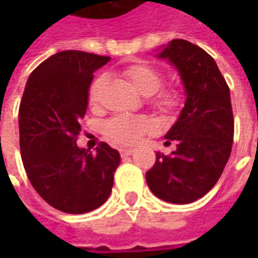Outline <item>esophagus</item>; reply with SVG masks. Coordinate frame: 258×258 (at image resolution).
Listing matches in <instances>:
<instances>
[{"mask_svg":"<svg viewBox=\"0 0 258 258\" xmlns=\"http://www.w3.org/2000/svg\"><path fill=\"white\" fill-rule=\"evenodd\" d=\"M133 153H134V151H133V149H125V148H123V149H120V155H121V157L131 156Z\"/></svg>","mask_w":258,"mask_h":258,"instance_id":"esophagus-1","label":"esophagus"}]
</instances>
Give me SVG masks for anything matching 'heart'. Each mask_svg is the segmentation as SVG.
Segmentation results:
<instances>
[{
	"instance_id": "heart-1",
	"label": "heart",
	"mask_w": 258,
	"mask_h": 258,
	"mask_svg": "<svg viewBox=\"0 0 258 258\" xmlns=\"http://www.w3.org/2000/svg\"><path fill=\"white\" fill-rule=\"evenodd\" d=\"M124 74L131 81V84L134 85L135 90L145 96L153 95L162 84V74L159 73L156 69L148 64H131L124 70ZM106 76L101 74L92 81L90 88L91 103L94 105L98 103L102 88L106 84ZM177 102H178V95L173 90L164 91L156 99L157 105L164 109L174 107L177 105ZM155 128H156V124L153 123L151 118L144 117V116H137V117L118 116V117L109 120L105 124V134L109 140L118 145H135L142 140L144 135L152 133Z\"/></svg>"
}]
</instances>
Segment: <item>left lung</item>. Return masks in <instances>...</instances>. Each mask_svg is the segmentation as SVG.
<instances>
[{"label":"left lung","instance_id":"8db88e82","mask_svg":"<svg viewBox=\"0 0 258 258\" xmlns=\"http://www.w3.org/2000/svg\"><path fill=\"white\" fill-rule=\"evenodd\" d=\"M157 59L177 70L185 103L168 130L166 144L177 149L170 156L157 152L146 182L159 199L186 205L203 198L216 185L233 142L231 94L216 60L205 49L185 40H171L157 49Z\"/></svg>","mask_w":258,"mask_h":258}]
</instances>
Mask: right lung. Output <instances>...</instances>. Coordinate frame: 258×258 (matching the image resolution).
Listing matches in <instances>:
<instances>
[{
    "label": "right lung",
    "instance_id": "right-lung-1",
    "mask_svg": "<svg viewBox=\"0 0 258 258\" xmlns=\"http://www.w3.org/2000/svg\"><path fill=\"white\" fill-rule=\"evenodd\" d=\"M109 56L62 51L38 64L19 107L20 155L33 188L55 209L83 214L109 198L120 153L102 142L95 152L77 145L94 72Z\"/></svg>",
    "mask_w": 258,
    "mask_h": 258
}]
</instances>
